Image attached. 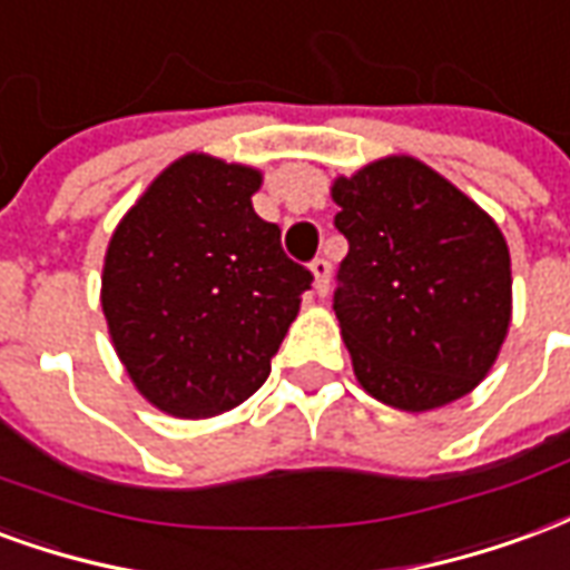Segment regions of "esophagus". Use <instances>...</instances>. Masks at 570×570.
<instances>
[{
  "mask_svg": "<svg viewBox=\"0 0 570 570\" xmlns=\"http://www.w3.org/2000/svg\"><path fill=\"white\" fill-rule=\"evenodd\" d=\"M309 269H313L315 294H318V297H325L327 288H331V264H327L325 257H315L313 264H309Z\"/></svg>",
  "mask_w": 570,
  "mask_h": 570,
  "instance_id": "1",
  "label": "esophagus"
}]
</instances>
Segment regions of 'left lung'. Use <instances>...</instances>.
Returning a JSON list of instances; mask_svg holds the SVG:
<instances>
[{
    "label": "left lung",
    "mask_w": 570,
    "mask_h": 570,
    "mask_svg": "<svg viewBox=\"0 0 570 570\" xmlns=\"http://www.w3.org/2000/svg\"><path fill=\"white\" fill-rule=\"evenodd\" d=\"M331 197L348 239L334 313L361 389L406 413L471 394L513 313L501 227L410 154L340 176Z\"/></svg>",
    "instance_id": "1"
}]
</instances>
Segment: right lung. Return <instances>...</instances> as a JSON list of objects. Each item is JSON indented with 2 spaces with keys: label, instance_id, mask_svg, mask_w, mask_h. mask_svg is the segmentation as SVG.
Wrapping results in <instances>:
<instances>
[{
  "label": "right lung",
  "instance_id": "1",
  "mask_svg": "<svg viewBox=\"0 0 570 570\" xmlns=\"http://www.w3.org/2000/svg\"><path fill=\"white\" fill-rule=\"evenodd\" d=\"M261 169L190 151L115 227L102 264L111 346L157 410L227 413L267 382L313 273L257 218Z\"/></svg>",
  "mask_w": 570,
  "mask_h": 570
}]
</instances>
